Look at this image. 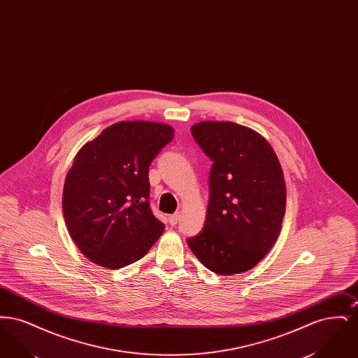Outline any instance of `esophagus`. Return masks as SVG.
<instances>
[{
    "label": "esophagus",
    "mask_w": 358,
    "mask_h": 358,
    "mask_svg": "<svg viewBox=\"0 0 358 358\" xmlns=\"http://www.w3.org/2000/svg\"><path fill=\"white\" fill-rule=\"evenodd\" d=\"M180 217H181V215H180V213L171 215V216H169V224H171V225H176L177 222H180Z\"/></svg>",
    "instance_id": "1"
}]
</instances>
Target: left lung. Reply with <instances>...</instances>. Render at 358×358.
Masks as SVG:
<instances>
[{
	"label": "left lung",
	"instance_id": "left-lung-1",
	"mask_svg": "<svg viewBox=\"0 0 358 358\" xmlns=\"http://www.w3.org/2000/svg\"><path fill=\"white\" fill-rule=\"evenodd\" d=\"M192 136L213 162L203 231L187 240L210 271L244 273L271 250L286 212V184L270 143L234 122L205 120Z\"/></svg>",
	"mask_w": 358,
	"mask_h": 358
}]
</instances>
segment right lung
Wrapping results in <instances>:
<instances>
[{
	"mask_svg": "<svg viewBox=\"0 0 358 358\" xmlns=\"http://www.w3.org/2000/svg\"><path fill=\"white\" fill-rule=\"evenodd\" d=\"M173 139L164 123L124 120L78 152L67 173L63 213L91 262L111 270L142 259L165 225L150 208L149 166Z\"/></svg>",
	"mask_w": 358,
	"mask_h": 358,
	"instance_id": "obj_1",
	"label": "right lung"
}]
</instances>
